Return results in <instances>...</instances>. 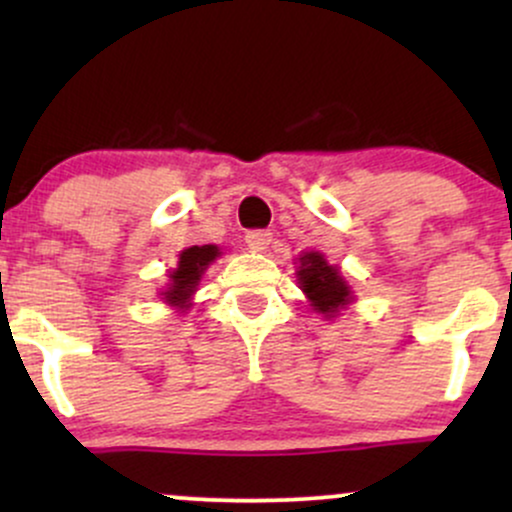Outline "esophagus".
Listing matches in <instances>:
<instances>
[{"label":"esophagus","instance_id":"34e87169","mask_svg":"<svg viewBox=\"0 0 512 512\" xmlns=\"http://www.w3.org/2000/svg\"><path fill=\"white\" fill-rule=\"evenodd\" d=\"M245 243H248V248L252 252H267L269 243H272V233H267V231H250L248 236H245Z\"/></svg>","mask_w":512,"mask_h":512}]
</instances>
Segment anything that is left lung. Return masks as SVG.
I'll return each mask as SVG.
<instances>
[{"instance_id": "1", "label": "left lung", "mask_w": 512, "mask_h": 512, "mask_svg": "<svg viewBox=\"0 0 512 512\" xmlns=\"http://www.w3.org/2000/svg\"><path fill=\"white\" fill-rule=\"evenodd\" d=\"M296 281L298 289L305 293L310 308L325 320H334L356 301L354 289L342 276L337 264L327 262L322 252L310 250L296 257Z\"/></svg>"}]
</instances>
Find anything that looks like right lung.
Returning <instances> with one entry per match:
<instances>
[{
	"label": "right lung",
	"mask_w": 512,
	"mask_h": 512,
	"mask_svg": "<svg viewBox=\"0 0 512 512\" xmlns=\"http://www.w3.org/2000/svg\"><path fill=\"white\" fill-rule=\"evenodd\" d=\"M221 255L223 252L219 245H192V248L182 250L178 255V267L168 269V284L158 293L161 301L170 305L175 313L190 310L195 305L192 298H195L204 272Z\"/></svg>",
	"instance_id": "add662e5"
}]
</instances>
